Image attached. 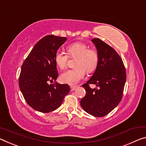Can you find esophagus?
I'll return each instance as SVG.
<instances>
[{"label":"esophagus","mask_w":146,"mask_h":146,"mask_svg":"<svg viewBox=\"0 0 146 146\" xmlns=\"http://www.w3.org/2000/svg\"><path fill=\"white\" fill-rule=\"evenodd\" d=\"M76 86H70V90L71 91H74L76 89Z\"/></svg>","instance_id":"esophagus-1"}]
</instances>
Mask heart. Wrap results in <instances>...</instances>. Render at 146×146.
Instances as JSON below:
<instances>
[{"instance_id":"b5f03b06","label":"heart","mask_w":146,"mask_h":146,"mask_svg":"<svg viewBox=\"0 0 146 146\" xmlns=\"http://www.w3.org/2000/svg\"><path fill=\"white\" fill-rule=\"evenodd\" d=\"M66 53L57 50L54 57L57 66L61 70L66 67L69 57L76 58L74 64L76 68L68 70L61 76L63 83L76 84L84 78L85 70L87 73H91L98 64V52L95 48H89V46L83 42H77L69 45L66 48Z\"/></svg>"}]
</instances>
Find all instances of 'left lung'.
Masks as SVG:
<instances>
[{
	"instance_id": "obj_1",
	"label": "left lung",
	"mask_w": 146,
	"mask_h": 146,
	"mask_svg": "<svg viewBox=\"0 0 146 146\" xmlns=\"http://www.w3.org/2000/svg\"><path fill=\"white\" fill-rule=\"evenodd\" d=\"M99 54L95 72L82 85L86 94L80 102L85 112L96 117L108 114L122 99L126 81V70L122 59L113 47L99 38L92 39ZM90 84L98 87L92 90Z\"/></svg>"
}]
</instances>
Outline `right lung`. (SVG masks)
I'll use <instances>...</instances> for the list:
<instances>
[{
    "mask_svg": "<svg viewBox=\"0 0 146 146\" xmlns=\"http://www.w3.org/2000/svg\"><path fill=\"white\" fill-rule=\"evenodd\" d=\"M66 37L46 35L39 40L24 61L19 79V85L26 103L41 113L57 109L70 92L67 84L54 82L58 77L55 54Z\"/></svg>",
    "mask_w": 146,
    "mask_h": 146,
    "instance_id": "add662e5",
    "label": "right lung"
}]
</instances>
